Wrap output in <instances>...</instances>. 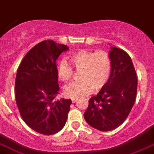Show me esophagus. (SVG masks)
Segmentation results:
<instances>
[{"instance_id":"esophagus-1","label":"esophagus","mask_w":154,"mask_h":154,"mask_svg":"<svg viewBox=\"0 0 154 154\" xmlns=\"http://www.w3.org/2000/svg\"><path fill=\"white\" fill-rule=\"evenodd\" d=\"M72 103H75L76 99H72Z\"/></svg>"}]
</instances>
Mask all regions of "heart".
Here are the masks:
<instances>
[{
  "label": "heart",
  "mask_w": 154,
  "mask_h": 154,
  "mask_svg": "<svg viewBox=\"0 0 154 154\" xmlns=\"http://www.w3.org/2000/svg\"><path fill=\"white\" fill-rule=\"evenodd\" d=\"M70 62L77 71H80L79 82H73L64 88L66 96L75 98L87 96L93 91L103 88L108 82L112 70V62L108 53L88 50L75 51L69 56ZM58 78L66 82L72 77L73 69L68 62L62 60L57 66Z\"/></svg>",
  "instance_id": "obj_1"
}]
</instances>
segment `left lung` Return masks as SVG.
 <instances>
[{
	"label": "left lung",
	"instance_id": "left-lung-1",
	"mask_svg": "<svg viewBox=\"0 0 154 154\" xmlns=\"http://www.w3.org/2000/svg\"><path fill=\"white\" fill-rule=\"evenodd\" d=\"M109 79L96 96L89 100L84 118L92 128L113 130L126 119L135 101L137 79L131 57L125 51L111 47Z\"/></svg>",
	"mask_w": 154,
	"mask_h": 154
}]
</instances>
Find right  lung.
Instances as JSON below:
<instances>
[{
  "label": "right lung",
  "instance_id": "obj_1",
  "mask_svg": "<svg viewBox=\"0 0 154 154\" xmlns=\"http://www.w3.org/2000/svg\"><path fill=\"white\" fill-rule=\"evenodd\" d=\"M66 45L45 40L33 47L22 60L15 82L16 101L26 125L51 135L65 125L71 99L56 100L59 94L57 60Z\"/></svg>",
  "mask_w": 154,
  "mask_h": 154
}]
</instances>
